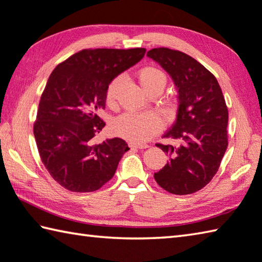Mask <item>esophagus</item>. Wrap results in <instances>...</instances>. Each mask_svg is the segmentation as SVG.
I'll return each instance as SVG.
<instances>
[{
	"instance_id": "esophagus-1",
	"label": "esophagus",
	"mask_w": 262,
	"mask_h": 262,
	"mask_svg": "<svg viewBox=\"0 0 262 262\" xmlns=\"http://www.w3.org/2000/svg\"><path fill=\"white\" fill-rule=\"evenodd\" d=\"M129 146L130 147H136V149H146V147H149V145L145 144V143H130Z\"/></svg>"
}]
</instances>
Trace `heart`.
Listing matches in <instances>:
<instances>
[{
  "label": "heart",
  "mask_w": 262,
  "mask_h": 262,
  "mask_svg": "<svg viewBox=\"0 0 262 262\" xmlns=\"http://www.w3.org/2000/svg\"><path fill=\"white\" fill-rule=\"evenodd\" d=\"M140 83L146 93H150L157 87H165L166 75L159 69L146 66L139 71ZM123 82V77L119 75L110 82L107 87V101L113 103L117 99L119 90ZM161 123L160 118L152 112L146 113H125L119 117L113 122L112 130L116 135L123 137L128 141L141 143L149 140L152 135L160 130Z\"/></svg>",
  "instance_id": "b5f03b06"
}]
</instances>
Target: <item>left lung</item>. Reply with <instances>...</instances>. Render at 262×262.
Here are the masks:
<instances>
[{"label":"left lung","instance_id":"left-lung-1","mask_svg":"<svg viewBox=\"0 0 262 262\" xmlns=\"http://www.w3.org/2000/svg\"><path fill=\"white\" fill-rule=\"evenodd\" d=\"M146 56L172 78L178 90L177 120L164 137L179 145L157 144L169 156L155 180L166 191L189 194L216 174L228 146V108L215 77L192 57L178 50L155 48Z\"/></svg>","mask_w":262,"mask_h":262}]
</instances>
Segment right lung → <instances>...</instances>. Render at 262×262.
<instances>
[{
    "label": "right lung",
    "instance_id": "right-lung-1",
    "mask_svg": "<svg viewBox=\"0 0 262 262\" xmlns=\"http://www.w3.org/2000/svg\"><path fill=\"white\" fill-rule=\"evenodd\" d=\"M144 54V48L84 49L52 71L39 103L34 136L42 163L61 187L92 192L113 178L129 147L119 137L93 143L105 126L97 112L105 107L112 80Z\"/></svg>",
    "mask_w": 262,
    "mask_h": 262
}]
</instances>
